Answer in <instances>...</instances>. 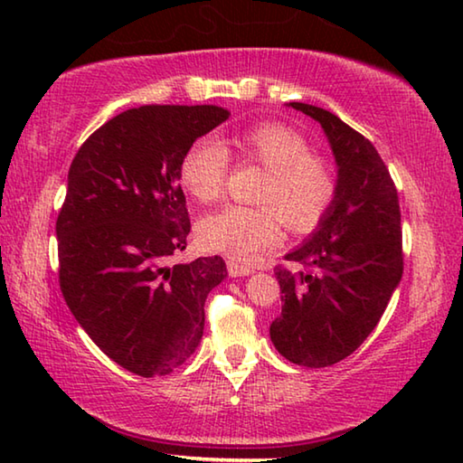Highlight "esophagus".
I'll list each match as a JSON object with an SVG mask.
<instances>
[{
    "label": "esophagus",
    "mask_w": 463,
    "mask_h": 463,
    "mask_svg": "<svg viewBox=\"0 0 463 463\" xmlns=\"http://www.w3.org/2000/svg\"><path fill=\"white\" fill-rule=\"evenodd\" d=\"M226 268H229V276L231 278H242V276H249V273H253V269L249 268V265H242L234 260L226 261Z\"/></svg>",
    "instance_id": "34e87169"
}]
</instances>
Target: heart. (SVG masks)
<instances>
[{
	"instance_id": "b5f03b06",
	"label": "heart",
	"mask_w": 463,
	"mask_h": 463,
	"mask_svg": "<svg viewBox=\"0 0 463 463\" xmlns=\"http://www.w3.org/2000/svg\"><path fill=\"white\" fill-rule=\"evenodd\" d=\"M239 155L268 171L257 202L265 206H224L202 218L200 239L210 250L231 260L250 261L276 247L281 218L294 232L315 229L331 206L336 179L331 163L310 153L298 132L278 122H261L232 138ZM229 171V151L216 138H198L179 163V182L194 200L221 198Z\"/></svg>"
}]
</instances>
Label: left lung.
<instances>
[{"instance_id": "obj_1", "label": "left lung", "mask_w": 463, "mask_h": 463, "mask_svg": "<svg viewBox=\"0 0 463 463\" xmlns=\"http://www.w3.org/2000/svg\"><path fill=\"white\" fill-rule=\"evenodd\" d=\"M323 127L336 163V192L318 226L278 268L281 315L271 343L288 362L328 367L362 345L402 278V229L396 185L375 146L328 109L289 101Z\"/></svg>"}]
</instances>
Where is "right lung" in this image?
Masks as SVG:
<instances>
[{"mask_svg": "<svg viewBox=\"0 0 463 463\" xmlns=\"http://www.w3.org/2000/svg\"><path fill=\"white\" fill-rule=\"evenodd\" d=\"M218 106H140L85 140L57 218L59 281L69 310L104 354L143 378L167 375L198 347L203 302L222 257L169 265L190 216L179 163L229 118Z\"/></svg>", "mask_w": 463, "mask_h": 463, "instance_id": "obj_1", "label": "right lung"}]
</instances>
